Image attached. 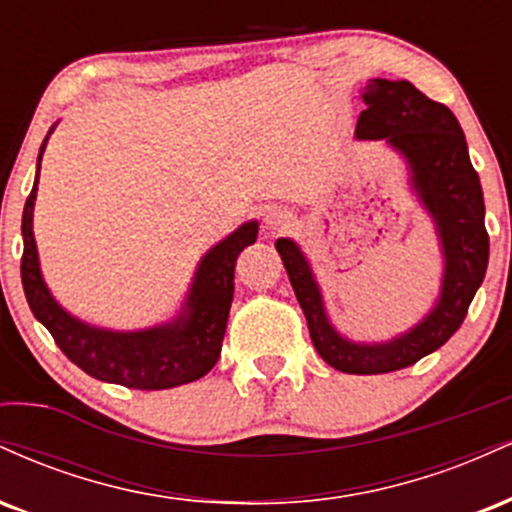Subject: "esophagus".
I'll list each match as a JSON object with an SVG mask.
<instances>
[{
	"label": "esophagus",
	"instance_id": "esophagus-1",
	"mask_svg": "<svg viewBox=\"0 0 512 512\" xmlns=\"http://www.w3.org/2000/svg\"><path fill=\"white\" fill-rule=\"evenodd\" d=\"M293 223V219H291V214L286 209H281V207H269L267 211H264V216H262V226H264V231L267 233H281V231H286V228H289Z\"/></svg>",
	"mask_w": 512,
	"mask_h": 512
}]
</instances>
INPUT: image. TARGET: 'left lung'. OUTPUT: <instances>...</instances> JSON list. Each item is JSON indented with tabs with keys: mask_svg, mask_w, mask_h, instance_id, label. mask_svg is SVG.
I'll use <instances>...</instances> for the list:
<instances>
[{
	"mask_svg": "<svg viewBox=\"0 0 512 512\" xmlns=\"http://www.w3.org/2000/svg\"><path fill=\"white\" fill-rule=\"evenodd\" d=\"M366 110L358 115V142H383L402 156L409 187L433 223L443 276L431 310L397 337L385 342H354L332 325L320 281L301 245L276 240L281 262L308 320L317 354L332 368L351 375H378L414 366L440 349L460 330L469 303L489 264V233L484 228V192L472 168L467 139L457 117L431 101L409 81L368 79L361 88Z\"/></svg>",
	"mask_w": 512,
	"mask_h": 512,
	"instance_id": "obj_1",
	"label": "left lung"
}]
</instances>
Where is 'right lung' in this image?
Masks as SVG:
<instances>
[{
  "mask_svg": "<svg viewBox=\"0 0 512 512\" xmlns=\"http://www.w3.org/2000/svg\"><path fill=\"white\" fill-rule=\"evenodd\" d=\"M43 139L35 166L33 190L26 199L21 219L23 257L21 281L26 301L35 320L45 325L64 356L76 363L91 378L103 383L125 385L132 390H168L195 383L216 366L221 356L223 334L233 301V269L238 255L257 240L260 223H240L231 236L209 248L199 260L185 301L170 320L144 330H108L91 325L69 313L52 296L40 269L38 245L33 236V209L38 197L40 161L50 134Z\"/></svg>",
  "mask_w": 512,
  "mask_h": 512,
  "instance_id": "add662e5",
  "label": "right lung"
}]
</instances>
